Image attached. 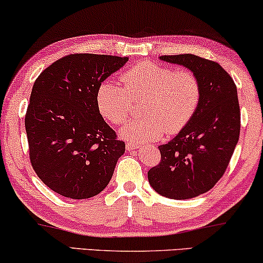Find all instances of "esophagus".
Returning <instances> with one entry per match:
<instances>
[{"label": "esophagus", "instance_id": "esophagus-1", "mask_svg": "<svg viewBox=\"0 0 263 263\" xmlns=\"http://www.w3.org/2000/svg\"><path fill=\"white\" fill-rule=\"evenodd\" d=\"M125 148H127V151H134V149H136V148H139V145H136V144H127L125 145Z\"/></svg>", "mask_w": 263, "mask_h": 263}]
</instances>
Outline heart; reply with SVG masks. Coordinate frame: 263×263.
<instances>
[{
    "mask_svg": "<svg viewBox=\"0 0 263 263\" xmlns=\"http://www.w3.org/2000/svg\"><path fill=\"white\" fill-rule=\"evenodd\" d=\"M124 87L105 81L97 91L102 117L114 125L127 121L134 102L142 100L140 114L122 128L121 134L134 144L156 141L164 134H177L192 121L202 100V84L190 70H175L152 61L135 64L122 74Z\"/></svg>",
    "mask_w": 263,
    "mask_h": 263,
    "instance_id": "obj_1",
    "label": "heart"
}]
</instances>
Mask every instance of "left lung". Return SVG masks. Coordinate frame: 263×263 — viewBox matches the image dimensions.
Segmentation results:
<instances>
[{"instance_id": "1", "label": "left lung", "mask_w": 263, "mask_h": 263, "mask_svg": "<svg viewBox=\"0 0 263 263\" xmlns=\"http://www.w3.org/2000/svg\"><path fill=\"white\" fill-rule=\"evenodd\" d=\"M161 59L196 73L202 84V100L186 128L158 147L161 162L148 170V182L166 198H194L222 177L239 140L237 87L213 60L193 54L162 55Z\"/></svg>"}]
</instances>
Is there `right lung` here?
<instances>
[{"label": "right lung", "mask_w": 263, "mask_h": 263, "mask_svg": "<svg viewBox=\"0 0 263 263\" xmlns=\"http://www.w3.org/2000/svg\"><path fill=\"white\" fill-rule=\"evenodd\" d=\"M128 59L69 54L33 83L25 115L30 162L41 181L60 196L87 199L110 182L125 144L99 112L97 91Z\"/></svg>", "instance_id": "right-lung-1"}]
</instances>
